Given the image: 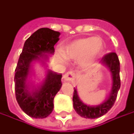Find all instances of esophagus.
Instances as JSON below:
<instances>
[{
  "label": "esophagus",
  "instance_id": "esophagus-1",
  "mask_svg": "<svg viewBox=\"0 0 134 134\" xmlns=\"http://www.w3.org/2000/svg\"><path fill=\"white\" fill-rule=\"evenodd\" d=\"M63 79L65 81H70V82H73L75 79V74L73 71H68L66 72L64 75H63Z\"/></svg>",
  "mask_w": 134,
  "mask_h": 134
}]
</instances>
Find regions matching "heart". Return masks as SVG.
I'll return each instance as SVG.
<instances>
[{"label":"heart","mask_w":134,"mask_h":134,"mask_svg":"<svg viewBox=\"0 0 134 134\" xmlns=\"http://www.w3.org/2000/svg\"><path fill=\"white\" fill-rule=\"evenodd\" d=\"M102 42L98 37H87L77 40L62 49L63 55L68 59L82 58L83 64L91 63L101 52Z\"/></svg>","instance_id":"obj_1"}]
</instances>
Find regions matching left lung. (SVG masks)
<instances>
[{
    "label": "left lung",
    "instance_id": "obj_1",
    "mask_svg": "<svg viewBox=\"0 0 134 134\" xmlns=\"http://www.w3.org/2000/svg\"><path fill=\"white\" fill-rule=\"evenodd\" d=\"M101 63L107 66L110 70L112 76L113 84L112 89L108 98L104 101L102 104L97 106H90L83 103L79 95L75 88H74L73 94V107L76 113L85 118H98L106 114L114 106L115 100L118 96V92L121 87L120 80V63L118 57L115 52H110L104 55L101 60Z\"/></svg>",
    "mask_w": 134,
    "mask_h": 134
}]
</instances>
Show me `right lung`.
<instances>
[{
	"label": "right lung",
	"mask_w": 134,
	"mask_h": 134,
	"mask_svg": "<svg viewBox=\"0 0 134 134\" xmlns=\"http://www.w3.org/2000/svg\"><path fill=\"white\" fill-rule=\"evenodd\" d=\"M60 33L47 27H42L28 38L20 55L15 70L16 98L21 110L34 118H45L54 108V98L62 87V75L47 70L46 78L40 87L27 82L32 61L45 64L47 54L55 52L54 46Z\"/></svg>",
	"instance_id": "1"
}]
</instances>
